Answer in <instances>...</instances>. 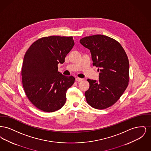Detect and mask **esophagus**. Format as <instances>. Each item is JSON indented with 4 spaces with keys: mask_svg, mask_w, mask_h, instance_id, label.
<instances>
[{
    "mask_svg": "<svg viewBox=\"0 0 151 151\" xmlns=\"http://www.w3.org/2000/svg\"><path fill=\"white\" fill-rule=\"evenodd\" d=\"M75 80H76V81H79V82H80V81H81L83 79H81V78H76L75 79Z\"/></svg>",
    "mask_w": 151,
    "mask_h": 151,
    "instance_id": "1",
    "label": "esophagus"
}]
</instances>
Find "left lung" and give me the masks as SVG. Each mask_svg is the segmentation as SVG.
Here are the masks:
<instances>
[{"label":"left lung","instance_id":"8db88e82","mask_svg":"<svg viewBox=\"0 0 151 151\" xmlns=\"http://www.w3.org/2000/svg\"><path fill=\"white\" fill-rule=\"evenodd\" d=\"M80 43L91 53L93 65L98 67L99 80L88 79L85 92L88 104L97 109L114 104L128 86L129 62L121 45L108 36L97 35L81 38Z\"/></svg>","mask_w":151,"mask_h":151}]
</instances>
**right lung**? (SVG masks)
<instances>
[{"mask_svg":"<svg viewBox=\"0 0 151 151\" xmlns=\"http://www.w3.org/2000/svg\"><path fill=\"white\" fill-rule=\"evenodd\" d=\"M74 45L72 37L49 36L38 39L27 51L22 67V86L38 109L54 112L65 105L66 92L75 79L58 72V65L65 62Z\"/></svg>","mask_w":151,"mask_h":151,"instance_id":"1","label":"right lung"}]
</instances>
